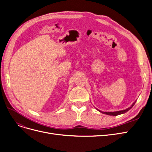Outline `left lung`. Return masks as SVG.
<instances>
[{
    "label": "left lung",
    "instance_id": "1",
    "mask_svg": "<svg viewBox=\"0 0 152 152\" xmlns=\"http://www.w3.org/2000/svg\"><path fill=\"white\" fill-rule=\"evenodd\" d=\"M136 101H137V100H135L134 102H133V104H132L130 107H129L128 108L125 109V110H123L115 111V112H102V111L99 110V109H97V108H96V110H98V111H99L100 112H101V113H104V114H106V115H111V116H112H112H117V115H121V114H124V113H126V112H128L129 110H130V109L133 107V105H135Z\"/></svg>",
    "mask_w": 152,
    "mask_h": 152
}]
</instances>
